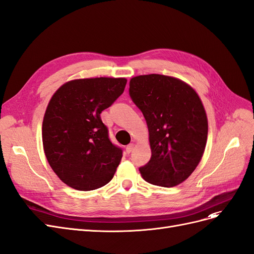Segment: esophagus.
<instances>
[{"label": "esophagus", "instance_id": "1", "mask_svg": "<svg viewBox=\"0 0 254 254\" xmlns=\"http://www.w3.org/2000/svg\"><path fill=\"white\" fill-rule=\"evenodd\" d=\"M133 149H134V143H129L128 146H127V148H126L127 153H131V152L133 151Z\"/></svg>", "mask_w": 254, "mask_h": 254}]
</instances>
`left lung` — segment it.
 <instances>
[{"label": "left lung", "mask_w": 254, "mask_h": 254, "mask_svg": "<svg viewBox=\"0 0 254 254\" xmlns=\"http://www.w3.org/2000/svg\"><path fill=\"white\" fill-rule=\"evenodd\" d=\"M129 96L147 121L151 159L139 168L148 183H183L203 156L207 116L198 93L182 79L146 74L129 81Z\"/></svg>", "instance_id": "1"}]
</instances>
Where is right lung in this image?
<instances>
[{
	"label": "right lung",
	"instance_id": "right-lung-1",
	"mask_svg": "<svg viewBox=\"0 0 254 254\" xmlns=\"http://www.w3.org/2000/svg\"><path fill=\"white\" fill-rule=\"evenodd\" d=\"M125 77L72 79L51 98L42 121L48 163L63 182L88 191L106 185L121 162L100 114L125 91Z\"/></svg>",
	"mask_w": 254,
	"mask_h": 254
}]
</instances>
